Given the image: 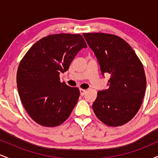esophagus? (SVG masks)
Instances as JSON below:
<instances>
[{
  "instance_id": "1",
  "label": "esophagus",
  "mask_w": 158,
  "mask_h": 158,
  "mask_svg": "<svg viewBox=\"0 0 158 158\" xmlns=\"http://www.w3.org/2000/svg\"><path fill=\"white\" fill-rule=\"evenodd\" d=\"M79 91H80L81 96H83L85 94V92H86V90H85V89H79Z\"/></svg>"
}]
</instances>
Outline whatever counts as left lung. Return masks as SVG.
Listing matches in <instances>:
<instances>
[{"mask_svg": "<svg viewBox=\"0 0 158 158\" xmlns=\"http://www.w3.org/2000/svg\"><path fill=\"white\" fill-rule=\"evenodd\" d=\"M100 67L109 73L108 89L99 90L93 103L98 119L107 126H119L137 113L146 88L144 68L133 49L125 40L106 33H83Z\"/></svg>", "mask_w": 158, "mask_h": 158, "instance_id": "8db88e82", "label": "left lung"}]
</instances>
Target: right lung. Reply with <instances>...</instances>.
Masks as SVG:
<instances>
[{
	"label": "right lung",
	"instance_id": "1",
	"mask_svg": "<svg viewBox=\"0 0 158 158\" xmlns=\"http://www.w3.org/2000/svg\"><path fill=\"white\" fill-rule=\"evenodd\" d=\"M87 44L79 34H56L42 38L20 62L17 86L21 102L41 126H59L68 118L79 99V88L60 82L59 74Z\"/></svg>",
	"mask_w": 158,
	"mask_h": 158
}]
</instances>
